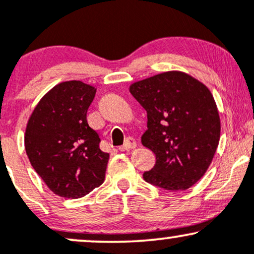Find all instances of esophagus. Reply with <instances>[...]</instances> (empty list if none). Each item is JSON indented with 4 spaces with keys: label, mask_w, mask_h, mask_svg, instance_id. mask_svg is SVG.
I'll use <instances>...</instances> for the list:
<instances>
[{
    "label": "esophagus",
    "mask_w": 254,
    "mask_h": 254,
    "mask_svg": "<svg viewBox=\"0 0 254 254\" xmlns=\"http://www.w3.org/2000/svg\"><path fill=\"white\" fill-rule=\"evenodd\" d=\"M133 148H136V141L132 138V137H127V138L125 139V143L119 147V150L125 151V150L133 149Z\"/></svg>",
    "instance_id": "1"
}]
</instances>
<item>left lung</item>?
<instances>
[{"mask_svg":"<svg viewBox=\"0 0 254 254\" xmlns=\"http://www.w3.org/2000/svg\"><path fill=\"white\" fill-rule=\"evenodd\" d=\"M129 89L147 111L142 144L156 156L144 180L170 191L191 188L205 174L220 142V116L211 92L177 70L137 81Z\"/></svg>","mask_w":254,"mask_h":254,"instance_id":"8db88e82","label":"left lung"}]
</instances>
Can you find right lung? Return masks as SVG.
Listing matches in <instances>:
<instances>
[{"mask_svg":"<svg viewBox=\"0 0 254 254\" xmlns=\"http://www.w3.org/2000/svg\"><path fill=\"white\" fill-rule=\"evenodd\" d=\"M97 89L81 81L58 83L28 119L25 149L32 167L57 196L80 198L104 183L109 153L99 148L87 111Z\"/></svg>","mask_w":254,"mask_h":254,"instance_id":"add662e5","label":"right lung"}]
</instances>
